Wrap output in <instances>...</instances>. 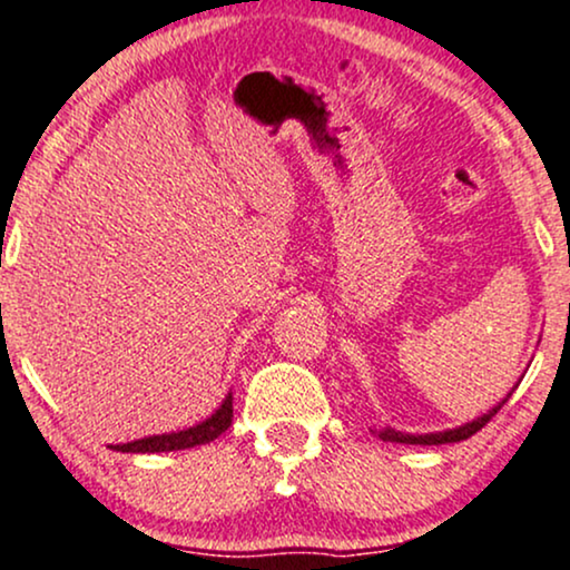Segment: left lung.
<instances>
[{"label": "left lung", "instance_id": "8db88e82", "mask_svg": "<svg viewBox=\"0 0 570 570\" xmlns=\"http://www.w3.org/2000/svg\"><path fill=\"white\" fill-rule=\"evenodd\" d=\"M518 384H520V381H518ZM518 384H514V386H518ZM514 386H512V392H514ZM512 392H510V394H512ZM510 394H507V397L501 400L499 405H493L491 411L483 413V416H478V419L466 421V424L456 426V430L426 432V434H407V432H397V430H392V426H384V430H379L376 434H379L381 440H386V443H405V445H445V443H461V440L472 438L474 432L483 430V426L488 424V421H491L493 416H497L499 407L504 405L507 400H510Z\"/></svg>", "mask_w": 570, "mask_h": 570}]
</instances>
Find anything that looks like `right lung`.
I'll use <instances>...</instances> for the list:
<instances>
[{
  "mask_svg": "<svg viewBox=\"0 0 570 570\" xmlns=\"http://www.w3.org/2000/svg\"><path fill=\"white\" fill-rule=\"evenodd\" d=\"M232 426V392L226 394L224 403L218 405V411L213 416H207L199 424L189 426V430L180 432H167V434H151V438L132 440V443L114 445V451L122 453H167V451H186V448L205 445L210 440H216L218 434H224Z\"/></svg>",
  "mask_w": 570,
  "mask_h": 570,
  "instance_id": "1",
  "label": "right lung"
}]
</instances>
